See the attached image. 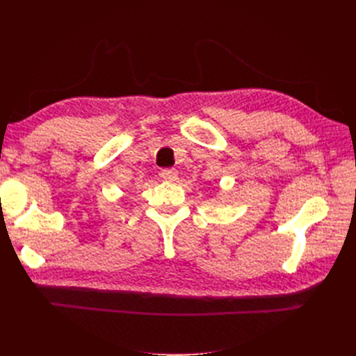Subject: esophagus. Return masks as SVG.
I'll use <instances>...</instances> for the list:
<instances>
[{
  "label": "esophagus",
  "instance_id": "obj_1",
  "mask_svg": "<svg viewBox=\"0 0 356 356\" xmlns=\"http://www.w3.org/2000/svg\"><path fill=\"white\" fill-rule=\"evenodd\" d=\"M160 177L163 178V179H166V181L174 182L178 178V172L175 169H163V170L160 172Z\"/></svg>",
  "mask_w": 356,
  "mask_h": 356
}]
</instances>
